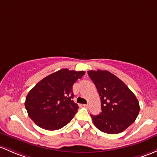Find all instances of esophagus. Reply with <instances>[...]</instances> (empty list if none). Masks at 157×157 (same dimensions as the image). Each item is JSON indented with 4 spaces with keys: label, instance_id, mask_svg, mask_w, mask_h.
<instances>
[{
    "label": "esophagus",
    "instance_id": "1",
    "mask_svg": "<svg viewBox=\"0 0 157 157\" xmlns=\"http://www.w3.org/2000/svg\"><path fill=\"white\" fill-rule=\"evenodd\" d=\"M84 108H89V105H83Z\"/></svg>",
    "mask_w": 157,
    "mask_h": 157
}]
</instances>
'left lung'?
Masks as SVG:
<instances>
[{
  "label": "left lung",
  "mask_w": 157,
  "mask_h": 157,
  "mask_svg": "<svg viewBox=\"0 0 157 157\" xmlns=\"http://www.w3.org/2000/svg\"><path fill=\"white\" fill-rule=\"evenodd\" d=\"M101 99V111L91 114L94 125L108 134H117L131 126L140 111L138 101L128 87L108 71H88Z\"/></svg>",
  "instance_id": "left-lung-1"
}]
</instances>
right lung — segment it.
<instances>
[{
  "instance_id": "obj_1",
  "label": "right lung",
  "mask_w": 157,
  "mask_h": 157,
  "mask_svg": "<svg viewBox=\"0 0 157 157\" xmlns=\"http://www.w3.org/2000/svg\"><path fill=\"white\" fill-rule=\"evenodd\" d=\"M85 71L61 69L49 74L29 91L25 106L36 125L57 130L70 123L79 107L73 101L72 87Z\"/></svg>"
}]
</instances>
